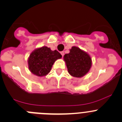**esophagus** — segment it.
Listing matches in <instances>:
<instances>
[{
    "mask_svg": "<svg viewBox=\"0 0 122 122\" xmlns=\"http://www.w3.org/2000/svg\"><path fill=\"white\" fill-rule=\"evenodd\" d=\"M61 55L63 56L64 55V52H63V51H62V52H61Z\"/></svg>",
    "mask_w": 122,
    "mask_h": 122,
    "instance_id": "esophagus-1",
    "label": "esophagus"
}]
</instances>
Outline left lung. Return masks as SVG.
I'll return each mask as SVG.
<instances>
[{
  "instance_id": "obj_1",
  "label": "left lung",
  "mask_w": 122,
  "mask_h": 122,
  "mask_svg": "<svg viewBox=\"0 0 122 122\" xmlns=\"http://www.w3.org/2000/svg\"><path fill=\"white\" fill-rule=\"evenodd\" d=\"M68 72L71 76L81 78L89 71L92 65L90 56L79 47L73 46L70 53L64 56Z\"/></svg>"
}]
</instances>
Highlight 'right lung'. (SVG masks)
<instances>
[{"label":"right lung","instance_id":"obj_1","mask_svg":"<svg viewBox=\"0 0 122 122\" xmlns=\"http://www.w3.org/2000/svg\"><path fill=\"white\" fill-rule=\"evenodd\" d=\"M62 55L57 51H52L47 46H43L32 51L28 60V67L32 73L37 76H44L51 71L56 60Z\"/></svg>","mask_w":122,"mask_h":122}]
</instances>
